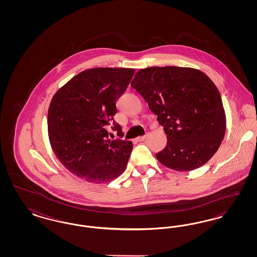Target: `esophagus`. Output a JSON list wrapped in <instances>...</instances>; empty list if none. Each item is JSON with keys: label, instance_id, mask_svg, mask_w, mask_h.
<instances>
[{"label": "esophagus", "instance_id": "esophagus-1", "mask_svg": "<svg viewBox=\"0 0 257 257\" xmlns=\"http://www.w3.org/2000/svg\"><path fill=\"white\" fill-rule=\"evenodd\" d=\"M146 138H147V136H141V137H138V138L136 139V141H137V142H144V141L146 140Z\"/></svg>", "mask_w": 257, "mask_h": 257}]
</instances>
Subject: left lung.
<instances>
[{
	"label": "left lung",
	"instance_id": "left-lung-1",
	"mask_svg": "<svg viewBox=\"0 0 257 257\" xmlns=\"http://www.w3.org/2000/svg\"><path fill=\"white\" fill-rule=\"evenodd\" d=\"M131 86L146 100L167 135L156 158L167 168L189 171L206 164L225 134L220 91L194 68L152 66L139 70Z\"/></svg>",
	"mask_w": 257,
	"mask_h": 257
}]
</instances>
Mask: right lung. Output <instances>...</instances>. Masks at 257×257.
I'll return each mask as SVG.
<instances>
[{
	"label": "right lung",
	"mask_w": 257,
	"mask_h": 257,
	"mask_svg": "<svg viewBox=\"0 0 257 257\" xmlns=\"http://www.w3.org/2000/svg\"><path fill=\"white\" fill-rule=\"evenodd\" d=\"M133 68L99 67L76 75L50 103L48 134L57 158L90 183H106L125 171L133 144L109 139L107 126L122 138L113 120L116 100L126 90ZM110 136H113L110 134Z\"/></svg>",
	"instance_id": "right-lung-1"
}]
</instances>
